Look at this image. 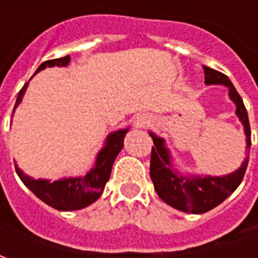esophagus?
Returning <instances> with one entry per match:
<instances>
[{"instance_id": "obj_1", "label": "esophagus", "mask_w": 258, "mask_h": 258, "mask_svg": "<svg viewBox=\"0 0 258 258\" xmlns=\"http://www.w3.org/2000/svg\"><path fill=\"white\" fill-rule=\"evenodd\" d=\"M148 122H149V119H144V117H141V119H138V120H136V124H138V126H144V124H146Z\"/></svg>"}]
</instances>
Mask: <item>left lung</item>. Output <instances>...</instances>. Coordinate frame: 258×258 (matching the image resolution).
<instances>
[{
	"label": "left lung",
	"instance_id": "left-lung-1",
	"mask_svg": "<svg viewBox=\"0 0 258 258\" xmlns=\"http://www.w3.org/2000/svg\"><path fill=\"white\" fill-rule=\"evenodd\" d=\"M205 85H224L228 87V96L237 109L235 113L244 126L247 139V156L241 166L234 172L224 176H191L186 178L176 169H172L171 155L165 146V141L151 132L154 141L151 152V179L159 198L173 208L191 214H204L215 208L237 189L241 183L248 165V154L251 146V131L248 114L245 110L241 96L235 90L231 80L223 73L204 66Z\"/></svg>",
	"mask_w": 258,
	"mask_h": 258
}]
</instances>
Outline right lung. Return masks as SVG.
Here are the masks:
<instances>
[{
	"instance_id": "right-lung-1",
	"label": "right lung",
	"mask_w": 258,
	"mask_h": 258,
	"mask_svg": "<svg viewBox=\"0 0 258 258\" xmlns=\"http://www.w3.org/2000/svg\"><path fill=\"white\" fill-rule=\"evenodd\" d=\"M69 61H70V55H66L61 58H54V60H47L40 64L35 73H38L45 67H54V66L64 67L69 64ZM27 86L28 83H25L24 87L20 90L14 109L21 102ZM127 131H129V127L112 132L107 136L106 144L102 148V151L97 154L94 168L86 173L85 176L64 178V179L50 182L47 179H34V178L25 175L17 165H15V171L18 173L20 179L24 182L25 186L34 194L37 198H40L47 205L53 207L54 210H58V211L82 210L87 205L93 204L103 192L104 185L110 178L114 159L123 148L124 135L127 134Z\"/></svg>"
}]
</instances>
